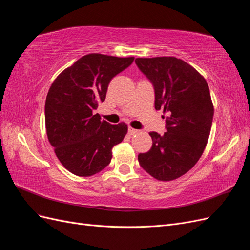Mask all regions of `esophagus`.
Listing matches in <instances>:
<instances>
[{
    "label": "esophagus",
    "instance_id": "esophagus-1",
    "mask_svg": "<svg viewBox=\"0 0 250 250\" xmlns=\"http://www.w3.org/2000/svg\"><path fill=\"white\" fill-rule=\"evenodd\" d=\"M138 132H139V130H138V129H134V128H132V127H129V128H128V133H129L130 135L137 134Z\"/></svg>",
    "mask_w": 250,
    "mask_h": 250
}]
</instances>
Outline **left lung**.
I'll return each mask as SVG.
<instances>
[{"label": "left lung", "instance_id": "1", "mask_svg": "<svg viewBox=\"0 0 250 250\" xmlns=\"http://www.w3.org/2000/svg\"><path fill=\"white\" fill-rule=\"evenodd\" d=\"M154 87L156 110L167 112L164 135L150 132L152 147L138 158L157 180L169 181L191 170L209 137L214 106L208 83L192 65L176 57L135 59Z\"/></svg>", "mask_w": 250, "mask_h": 250}]
</instances>
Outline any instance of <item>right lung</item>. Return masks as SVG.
I'll list each match as a JSON object with an SVG mask.
<instances>
[{
    "instance_id": "obj_1",
    "label": "right lung",
    "mask_w": 250,
    "mask_h": 250,
    "mask_svg": "<svg viewBox=\"0 0 250 250\" xmlns=\"http://www.w3.org/2000/svg\"><path fill=\"white\" fill-rule=\"evenodd\" d=\"M134 57L87 54L58 75L49 89L44 119L48 140L63 167L92 176L109 165L112 147L123 141L127 125H111L94 113L105 100L110 80Z\"/></svg>"
}]
</instances>
